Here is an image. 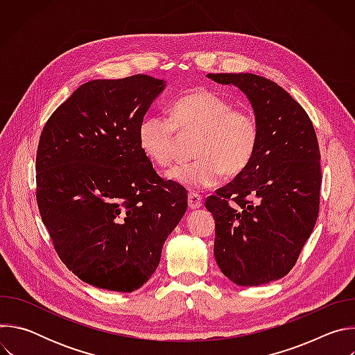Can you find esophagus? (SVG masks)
Wrapping results in <instances>:
<instances>
[{"mask_svg": "<svg viewBox=\"0 0 355 355\" xmlns=\"http://www.w3.org/2000/svg\"><path fill=\"white\" fill-rule=\"evenodd\" d=\"M202 205H204V200H202V196L199 193H189L188 195V207L189 209H199Z\"/></svg>", "mask_w": 355, "mask_h": 355, "instance_id": "34e87169", "label": "esophagus"}]
</instances>
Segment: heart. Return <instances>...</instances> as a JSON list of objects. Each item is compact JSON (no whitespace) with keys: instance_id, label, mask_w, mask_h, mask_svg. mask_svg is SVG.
I'll return each instance as SVG.
<instances>
[{"instance_id":"obj_1","label":"heart","mask_w":355,"mask_h":355,"mask_svg":"<svg viewBox=\"0 0 355 355\" xmlns=\"http://www.w3.org/2000/svg\"><path fill=\"white\" fill-rule=\"evenodd\" d=\"M177 130L199 132L191 163L174 166L167 178L189 189L218 185L225 171L241 173L251 162L259 144V121L250 110L233 108L219 94L196 88L178 98L171 118L160 114L143 118L139 125V144L144 156L157 167L174 160Z\"/></svg>"}]
</instances>
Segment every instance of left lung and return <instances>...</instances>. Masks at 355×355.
I'll list each match as a JSON object with an SVG mask.
<instances>
[{
  "instance_id": "obj_1",
  "label": "left lung",
  "mask_w": 355,
  "mask_h": 355,
  "mask_svg": "<svg viewBox=\"0 0 355 355\" xmlns=\"http://www.w3.org/2000/svg\"><path fill=\"white\" fill-rule=\"evenodd\" d=\"M207 77L240 88L259 121L251 162L205 202L220 271L237 285L259 286L292 270L318 220V137L305 110L277 83L251 73Z\"/></svg>"
}]
</instances>
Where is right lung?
<instances>
[{"label": "right lung", "instance_id": "obj_1", "mask_svg": "<svg viewBox=\"0 0 355 355\" xmlns=\"http://www.w3.org/2000/svg\"><path fill=\"white\" fill-rule=\"evenodd\" d=\"M164 88L146 74L88 81L40 135L42 220L66 267L101 289L146 284L188 207L187 189L164 181L139 144V125Z\"/></svg>", "mask_w": 355, "mask_h": 355}]
</instances>
